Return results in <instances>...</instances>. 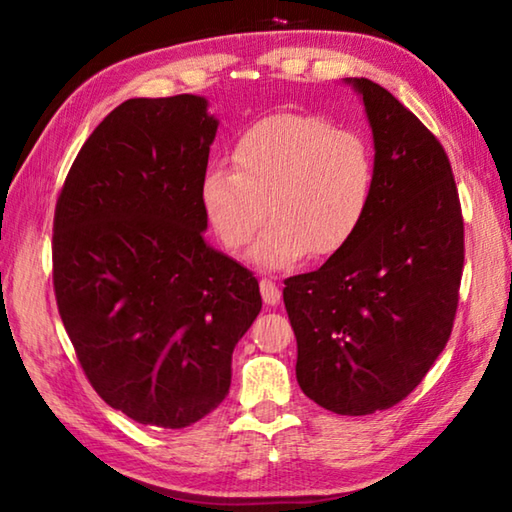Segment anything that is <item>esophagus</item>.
Listing matches in <instances>:
<instances>
[{
	"label": "esophagus",
	"instance_id": "obj_1",
	"mask_svg": "<svg viewBox=\"0 0 512 512\" xmlns=\"http://www.w3.org/2000/svg\"><path fill=\"white\" fill-rule=\"evenodd\" d=\"M259 291H262V298H264V302L266 305H277V302H280V298H282V291H280V287H277L275 282H271V280H259Z\"/></svg>",
	"mask_w": 512,
	"mask_h": 512
}]
</instances>
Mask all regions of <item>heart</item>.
I'll use <instances>...</instances> for the list:
<instances>
[{"label": "heart", "instance_id": "heart-1", "mask_svg": "<svg viewBox=\"0 0 512 512\" xmlns=\"http://www.w3.org/2000/svg\"><path fill=\"white\" fill-rule=\"evenodd\" d=\"M232 171L210 169L201 207L219 244L237 253L273 216L250 250L266 271L289 268L311 253L334 257L366 221L375 194L368 142L332 121L275 112L253 121L230 146Z\"/></svg>", "mask_w": 512, "mask_h": 512}]
</instances>
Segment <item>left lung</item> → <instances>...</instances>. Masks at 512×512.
Here are the masks:
<instances>
[{"mask_svg": "<svg viewBox=\"0 0 512 512\" xmlns=\"http://www.w3.org/2000/svg\"><path fill=\"white\" fill-rule=\"evenodd\" d=\"M361 94L375 142V194L341 253L284 280L298 341L296 377L309 400L339 415L402 402L454 327L463 275V214L449 158L391 92Z\"/></svg>", "mask_w": 512, "mask_h": 512, "instance_id": "8db88e82", "label": "left lung"}]
</instances>
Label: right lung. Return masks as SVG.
<instances>
[{
	"label": "right lung",
	"instance_id": "obj_1",
	"mask_svg": "<svg viewBox=\"0 0 512 512\" xmlns=\"http://www.w3.org/2000/svg\"><path fill=\"white\" fill-rule=\"evenodd\" d=\"M216 128L196 94L128 99L94 128L56 203L69 341L101 400L151 427H189L225 400L232 350L262 309L253 273L203 239Z\"/></svg>",
	"mask_w": 512,
	"mask_h": 512
}]
</instances>
